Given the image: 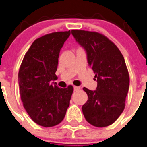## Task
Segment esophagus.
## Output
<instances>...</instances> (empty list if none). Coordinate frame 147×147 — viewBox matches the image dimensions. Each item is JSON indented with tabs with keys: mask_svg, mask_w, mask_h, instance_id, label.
Instances as JSON below:
<instances>
[{
	"mask_svg": "<svg viewBox=\"0 0 147 147\" xmlns=\"http://www.w3.org/2000/svg\"><path fill=\"white\" fill-rule=\"evenodd\" d=\"M80 87H78V86H74V90L75 91H78V90H80Z\"/></svg>",
	"mask_w": 147,
	"mask_h": 147,
	"instance_id": "1",
	"label": "esophagus"
}]
</instances>
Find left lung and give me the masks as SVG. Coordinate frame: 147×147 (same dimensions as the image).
Instances as JSON below:
<instances>
[{"label": "left lung", "mask_w": 147, "mask_h": 147, "mask_svg": "<svg viewBox=\"0 0 147 147\" xmlns=\"http://www.w3.org/2000/svg\"><path fill=\"white\" fill-rule=\"evenodd\" d=\"M75 40L86 51L89 67L97 82L95 90L83 88L88 101L82 107L88 123L98 127L115 123L125 108L130 78L124 57L107 37L95 32L72 30Z\"/></svg>", "instance_id": "left-lung-1"}]
</instances>
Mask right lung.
Wrapping results in <instances>:
<instances>
[{"instance_id":"obj_1","label":"right lung","mask_w":147,"mask_h":147,"mask_svg":"<svg viewBox=\"0 0 147 147\" xmlns=\"http://www.w3.org/2000/svg\"><path fill=\"white\" fill-rule=\"evenodd\" d=\"M70 31L48 34L35 40L24 55L18 80L23 106L38 125L52 127L64 118L73 87L60 88L57 80L59 56Z\"/></svg>"}]
</instances>
